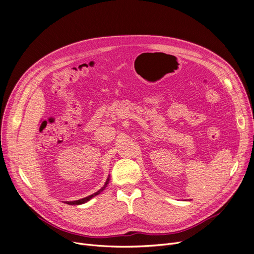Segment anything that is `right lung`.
Masks as SVG:
<instances>
[{"label": "right lung", "instance_id": "1", "mask_svg": "<svg viewBox=\"0 0 254 254\" xmlns=\"http://www.w3.org/2000/svg\"><path fill=\"white\" fill-rule=\"evenodd\" d=\"M108 182H110V177H108L107 179H106V182H105V184H104V186L100 189V190H98L97 192H95V193H93L92 195H90V196H87V197H85V198H82V199H79V200H76V201H67V202H65L66 204H68V205H80V204H84V203H86V202H88L90 199H92L93 197H95L96 195H98V194H100L104 189H105V187L107 186V184H108Z\"/></svg>", "mask_w": 254, "mask_h": 254}]
</instances>
